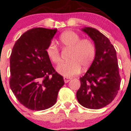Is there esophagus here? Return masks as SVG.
Masks as SVG:
<instances>
[{"instance_id": "34e87169", "label": "esophagus", "mask_w": 131, "mask_h": 131, "mask_svg": "<svg viewBox=\"0 0 131 131\" xmlns=\"http://www.w3.org/2000/svg\"><path fill=\"white\" fill-rule=\"evenodd\" d=\"M70 80H71L70 78H67V77H64V83H68V82H70Z\"/></svg>"}]
</instances>
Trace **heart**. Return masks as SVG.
<instances>
[{
  "instance_id": "heart-1",
  "label": "heart",
  "mask_w": 131,
  "mask_h": 131,
  "mask_svg": "<svg viewBox=\"0 0 131 131\" xmlns=\"http://www.w3.org/2000/svg\"><path fill=\"white\" fill-rule=\"evenodd\" d=\"M59 42L63 49H70L68 62L57 66L56 70L59 74L70 78L79 74L81 68L83 70L91 65L96 55V46L91 40L81 39L80 35L72 30H67L61 34ZM48 59L54 64L61 61L60 52L53 42H51L46 49Z\"/></svg>"
}]
</instances>
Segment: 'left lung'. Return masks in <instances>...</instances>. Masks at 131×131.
Listing matches in <instances>:
<instances>
[{
  "instance_id": "left-lung-1",
  "label": "left lung",
  "mask_w": 131,
  "mask_h": 131,
  "mask_svg": "<svg viewBox=\"0 0 131 131\" xmlns=\"http://www.w3.org/2000/svg\"><path fill=\"white\" fill-rule=\"evenodd\" d=\"M82 30L95 42L96 55L89 70L80 78L76 97L85 108L100 109L115 99L120 88L116 51L108 38L96 29L85 27Z\"/></svg>"
}]
</instances>
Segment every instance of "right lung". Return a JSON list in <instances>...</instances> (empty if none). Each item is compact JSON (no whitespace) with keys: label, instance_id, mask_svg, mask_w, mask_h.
Listing matches in <instances>:
<instances>
[{"label":"right lung","instance_id":"obj_1","mask_svg":"<svg viewBox=\"0 0 131 131\" xmlns=\"http://www.w3.org/2000/svg\"><path fill=\"white\" fill-rule=\"evenodd\" d=\"M57 29L33 28L16 41L10 55V86L19 102L31 110L51 108L64 79L46 53Z\"/></svg>","mask_w":131,"mask_h":131}]
</instances>
